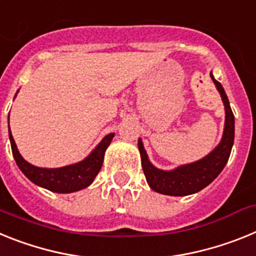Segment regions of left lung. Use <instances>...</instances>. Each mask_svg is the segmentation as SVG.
Returning a JSON list of instances; mask_svg holds the SVG:
<instances>
[{
  "mask_svg": "<svg viewBox=\"0 0 256 256\" xmlns=\"http://www.w3.org/2000/svg\"><path fill=\"white\" fill-rule=\"evenodd\" d=\"M210 77L216 86L218 91L220 92L222 100H223L224 108H226L223 138L212 152H210L206 157L198 160V161L188 164V165H182L174 170L165 171L154 168L150 164L148 160V154L144 150L143 142L142 139H139L138 142L146 183L150 184V188L156 192L168 196H188L200 192L220 174L226 164L228 162L233 140H234V116H233L230 100L226 98V91L220 85V82H218L214 78L212 73H210Z\"/></svg>",
  "mask_w": 256,
  "mask_h": 256,
  "instance_id": "8db88e82",
  "label": "left lung"
}]
</instances>
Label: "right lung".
Returning <instances> with one entry per match:
<instances>
[{
  "label": "right lung",
  "mask_w": 256,
  "mask_h": 256,
  "mask_svg": "<svg viewBox=\"0 0 256 256\" xmlns=\"http://www.w3.org/2000/svg\"><path fill=\"white\" fill-rule=\"evenodd\" d=\"M8 136H10L12 156L16 161L18 168H20L22 172L30 182L42 188L51 190V192L72 193L84 190L94 182L95 176L100 171L102 165H103L106 150L112 142L114 134L112 132V134L106 135L85 160L73 164V165L58 168H44L30 165V162H26L22 157L18 150L14 138L11 135L10 128H8Z\"/></svg>",
  "instance_id": "1"
}]
</instances>
